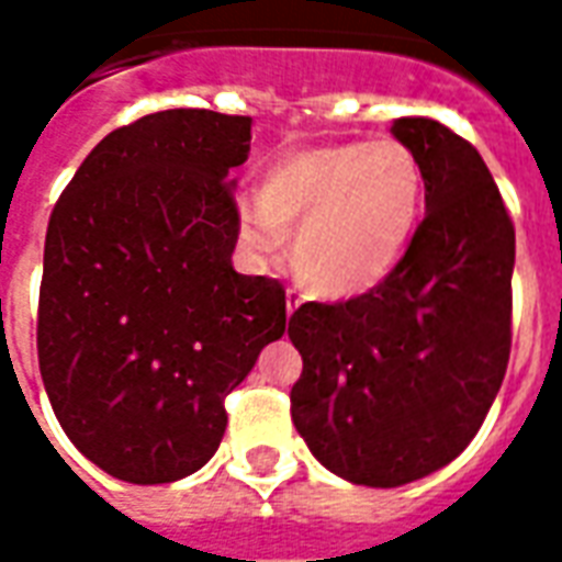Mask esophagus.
<instances>
[{
  "label": "esophagus",
  "mask_w": 562,
  "mask_h": 562,
  "mask_svg": "<svg viewBox=\"0 0 562 562\" xmlns=\"http://www.w3.org/2000/svg\"><path fill=\"white\" fill-rule=\"evenodd\" d=\"M297 306H301V294L294 292V289H289V292H285V310H289V316H292Z\"/></svg>",
  "instance_id": "obj_1"
}]
</instances>
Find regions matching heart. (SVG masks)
I'll use <instances>...</instances> for the list:
<instances>
[{"mask_svg": "<svg viewBox=\"0 0 562 562\" xmlns=\"http://www.w3.org/2000/svg\"><path fill=\"white\" fill-rule=\"evenodd\" d=\"M424 201L422 159L403 140L322 144L270 165L244 237L258 252H277L292 234L297 282L322 297H349L401 265Z\"/></svg>", "mask_w": 562, "mask_h": 562, "instance_id": "heart-1", "label": "heart"}]
</instances>
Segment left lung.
<instances>
[{
    "instance_id": "1",
    "label": "left lung",
    "mask_w": 562,
    "mask_h": 562,
    "mask_svg": "<svg viewBox=\"0 0 562 562\" xmlns=\"http://www.w3.org/2000/svg\"><path fill=\"white\" fill-rule=\"evenodd\" d=\"M422 159L427 201L385 280L337 304H301L292 422L322 467L401 487L458 458L503 385L512 349L515 225L470 140L427 116L394 120Z\"/></svg>"
}]
</instances>
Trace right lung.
Here are the masks:
<instances>
[{
  "mask_svg": "<svg viewBox=\"0 0 562 562\" xmlns=\"http://www.w3.org/2000/svg\"><path fill=\"white\" fill-rule=\"evenodd\" d=\"M252 116L159 111L114 128L56 201L38 292V367L66 436L108 475L201 470L225 397L285 330L280 280L232 268V168Z\"/></svg>",
  "mask_w": 562,
  "mask_h": 562,
  "instance_id": "1",
  "label": "right lung"
}]
</instances>
